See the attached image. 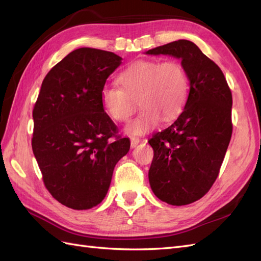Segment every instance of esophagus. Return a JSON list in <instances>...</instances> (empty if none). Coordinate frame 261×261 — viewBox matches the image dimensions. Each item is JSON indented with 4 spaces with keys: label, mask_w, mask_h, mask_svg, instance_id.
<instances>
[{
    "label": "esophagus",
    "mask_w": 261,
    "mask_h": 261,
    "mask_svg": "<svg viewBox=\"0 0 261 261\" xmlns=\"http://www.w3.org/2000/svg\"><path fill=\"white\" fill-rule=\"evenodd\" d=\"M130 141H131V147L135 148V147L138 146V143H139L141 140L138 137H131L130 138Z\"/></svg>",
    "instance_id": "1"
}]
</instances>
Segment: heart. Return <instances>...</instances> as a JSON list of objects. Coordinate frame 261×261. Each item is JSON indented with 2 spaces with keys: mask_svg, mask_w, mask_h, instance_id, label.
<instances>
[{
  "mask_svg": "<svg viewBox=\"0 0 261 261\" xmlns=\"http://www.w3.org/2000/svg\"><path fill=\"white\" fill-rule=\"evenodd\" d=\"M121 88L105 86L101 101L105 112L116 122H125L142 109L126 125L131 135H143L169 120L184 107L188 95V77L180 63L174 59L137 60L121 71L116 79Z\"/></svg>",
  "mask_w": 261,
  "mask_h": 261,
  "instance_id": "b5f03b06",
  "label": "heart"
}]
</instances>
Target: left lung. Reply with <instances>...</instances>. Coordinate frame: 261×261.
Returning a JSON list of instances; mask_svg holds the SVG:
<instances>
[{
    "instance_id": "1",
    "label": "left lung",
    "mask_w": 261,
    "mask_h": 261,
    "mask_svg": "<svg viewBox=\"0 0 261 261\" xmlns=\"http://www.w3.org/2000/svg\"><path fill=\"white\" fill-rule=\"evenodd\" d=\"M148 55L181 59L190 91L173 123L148 140L153 149L149 182L159 199L187 205L202 198L218 178L232 136V94L222 70L195 43L177 40Z\"/></svg>"
}]
</instances>
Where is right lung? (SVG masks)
<instances>
[{
	"mask_svg": "<svg viewBox=\"0 0 261 261\" xmlns=\"http://www.w3.org/2000/svg\"><path fill=\"white\" fill-rule=\"evenodd\" d=\"M122 58L80 48L49 70L33 116L32 150L55 199L73 210L101 203L130 140L104 112L101 92Z\"/></svg>",
	"mask_w": 261,
	"mask_h": 261,
	"instance_id": "right-lung-1",
	"label": "right lung"
}]
</instances>
